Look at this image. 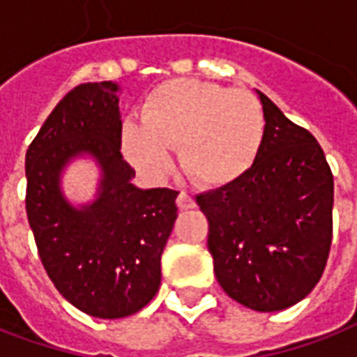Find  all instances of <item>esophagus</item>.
<instances>
[{
  "label": "esophagus",
  "instance_id": "1",
  "mask_svg": "<svg viewBox=\"0 0 357 357\" xmlns=\"http://www.w3.org/2000/svg\"><path fill=\"white\" fill-rule=\"evenodd\" d=\"M176 207H178L181 211L194 209V207H196V202H194V199H192L188 194L181 192V194H178V197H176Z\"/></svg>",
  "mask_w": 357,
  "mask_h": 357
}]
</instances>
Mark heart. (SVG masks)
I'll list each match as a JSON object with an SVG mask.
<instances>
[{"instance_id":"b5f03b06","label":"heart","mask_w":357,"mask_h":357,"mask_svg":"<svg viewBox=\"0 0 357 357\" xmlns=\"http://www.w3.org/2000/svg\"><path fill=\"white\" fill-rule=\"evenodd\" d=\"M140 121L121 127L125 158L150 178H163L169 150L178 148L184 173L205 188L243 178L266 137L264 112L251 93L186 77L158 85L142 102Z\"/></svg>"}]
</instances>
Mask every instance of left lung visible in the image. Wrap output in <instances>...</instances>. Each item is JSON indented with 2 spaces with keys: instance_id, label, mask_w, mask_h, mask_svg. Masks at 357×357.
Wrapping results in <instances>:
<instances>
[{
  "instance_id": "left-lung-1",
  "label": "left lung",
  "mask_w": 357,
  "mask_h": 357,
  "mask_svg": "<svg viewBox=\"0 0 357 357\" xmlns=\"http://www.w3.org/2000/svg\"><path fill=\"white\" fill-rule=\"evenodd\" d=\"M261 155L243 178L197 196L226 295L257 312L301 303L324 274L333 238V175L310 132L257 91Z\"/></svg>"
}]
</instances>
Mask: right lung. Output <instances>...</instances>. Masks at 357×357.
Returning <instances> with one entry per match:
<instances>
[{
  "mask_svg": "<svg viewBox=\"0 0 357 357\" xmlns=\"http://www.w3.org/2000/svg\"><path fill=\"white\" fill-rule=\"evenodd\" d=\"M121 85L83 83L54 106L26 152V213L54 287L77 310L119 319L142 310L161 283V253L178 192L142 190L121 158ZM99 169L93 200L61 188L72 162Z\"/></svg>",
  "mask_w": 357,
  "mask_h": 357,
  "instance_id": "add662e5",
  "label": "right lung"
}]
</instances>
